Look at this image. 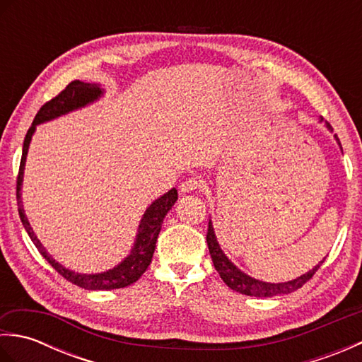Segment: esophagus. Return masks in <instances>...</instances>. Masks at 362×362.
<instances>
[{"label":"esophagus","instance_id":"34e87169","mask_svg":"<svg viewBox=\"0 0 362 362\" xmlns=\"http://www.w3.org/2000/svg\"><path fill=\"white\" fill-rule=\"evenodd\" d=\"M197 188H201V183H199L197 179H188L185 180L180 185V193L182 194H187V193H191V191H196Z\"/></svg>","mask_w":362,"mask_h":362}]
</instances>
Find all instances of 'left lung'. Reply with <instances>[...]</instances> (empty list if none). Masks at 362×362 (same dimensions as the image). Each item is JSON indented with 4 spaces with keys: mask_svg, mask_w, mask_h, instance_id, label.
Wrapping results in <instances>:
<instances>
[{
    "mask_svg": "<svg viewBox=\"0 0 362 362\" xmlns=\"http://www.w3.org/2000/svg\"><path fill=\"white\" fill-rule=\"evenodd\" d=\"M327 127L328 130L333 129L332 126L327 122ZM337 144L341 146L339 138L337 135H334ZM342 149V146H341ZM206 244H209V250H210V255L213 259V264L214 269L219 272L221 279L224 280V283L230 289H233L236 292H240V294L244 296H252V297H274V296H280V294H291V292L297 291L298 288H302L303 284L313 279V275L319 271V267L324 263L325 258L319 261V264L314 266L311 271H308L303 275L297 276V279L291 280V281H284V283H267V281H259L257 279H252L250 275L244 274L243 271H240L232 261H230L226 253L222 252V249L219 247V243L216 240V235H214V228L211 224V219L209 221V232H206Z\"/></svg>",
    "mask_w": 362,
    "mask_h": 362,
    "instance_id": "obj_1",
    "label": "left lung"
}]
</instances>
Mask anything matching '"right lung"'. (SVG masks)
Masks as SVG:
<instances>
[{"mask_svg": "<svg viewBox=\"0 0 362 362\" xmlns=\"http://www.w3.org/2000/svg\"><path fill=\"white\" fill-rule=\"evenodd\" d=\"M104 95V90L99 83H87L81 81H73L66 86L65 90L52 98L51 101L42 105V109L37 112L33 126L29 127L28 134L25 136V143H23V153L20 161V171L17 177V204H18V214L23 222V227L28 232L29 238L35 244L38 252L42 253V257L48 261V263L56 269V271L71 281L76 286H81L88 291H110V289H119L126 288L129 284L135 283L140 276L146 272V269L151 264V259L156 250V243L158 233L161 230V224L168 214V211L173 209V205L177 201V189H169L166 194L160 196L156 199L148 209H146L143 218L138 226V233L135 238L134 247L130 250L129 255L121 261L118 266L113 269H109L107 272L101 274H79L70 271V269L64 267L60 263L54 259L46 249L42 245V243L37 240L33 227H30L29 221L25 214V209L21 205V183H23V174H25V165H26V156L29 149V143L33 140V135L35 132V127L42 122L51 121L57 117H62L65 113H70L73 110H78L81 107H86L91 103H95Z\"/></svg>", "mask_w": 362, "mask_h": 362, "instance_id": "1", "label": "right lung"}]
</instances>
